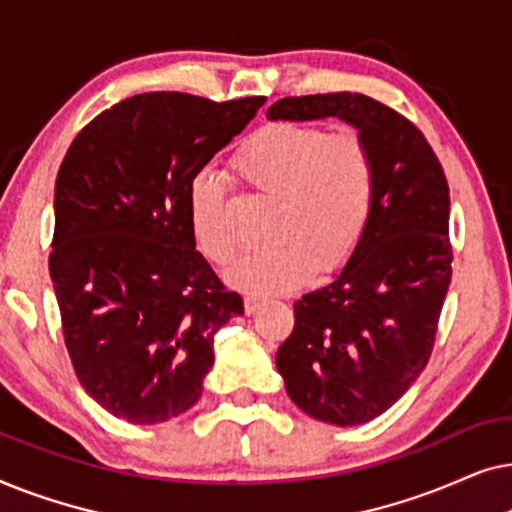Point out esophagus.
<instances>
[{
  "label": "esophagus",
  "mask_w": 512,
  "mask_h": 512,
  "mask_svg": "<svg viewBox=\"0 0 512 512\" xmlns=\"http://www.w3.org/2000/svg\"><path fill=\"white\" fill-rule=\"evenodd\" d=\"M261 305H263V298H258V296L244 298V312H247V314H254Z\"/></svg>",
  "instance_id": "34e87169"
}]
</instances>
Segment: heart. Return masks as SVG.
<instances>
[{
    "label": "heart",
    "instance_id": "heart-1",
    "mask_svg": "<svg viewBox=\"0 0 512 512\" xmlns=\"http://www.w3.org/2000/svg\"><path fill=\"white\" fill-rule=\"evenodd\" d=\"M235 172L256 193L277 200V244L247 251L226 270L237 289L291 291L317 272H335L361 247L377 198V163L356 132L331 135L317 125L275 123L235 156ZM188 221L200 249L226 263L240 244L226 214V191L212 172L188 186Z\"/></svg>",
    "mask_w": 512,
    "mask_h": 512
}]
</instances>
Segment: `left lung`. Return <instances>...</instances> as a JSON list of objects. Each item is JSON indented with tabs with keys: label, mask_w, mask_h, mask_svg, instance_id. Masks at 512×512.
Returning a JSON list of instances; mask_svg holds the SVG:
<instances>
[{
	"label": "left lung",
	"mask_w": 512,
	"mask_h": 512,
	"mask_svg": "<svg viewBox=\"0 0 512 512\" xmlns=\"http://www.w3.org/2000/svg\"><path fill=\"white\" fill-rule=\"evenodd\" d=\"M324 118L368 142L375 209L347 265L293 303L296 324L277 349V370L305 415L356 426L387 412L429 361L452 279L450 193L422 132L373 97H284L268 109V121Z\"/></svg>",
	"instance_id": "1"
}]
</instances>
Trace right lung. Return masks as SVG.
<instances>
[{"label":"right lung","instance_id":"1","mask_svg":"<svg viewBox=\"0 0 512 512\" xmlns=\"http://www.w3.org/2000/svg\"><path fill=\"white\" fill-rule=\"evenodd\" d=\"M263 104L135 95L88 123L62 160L48 270L74 373L114 417L160 424L193 408L214 333L244 314L195 251L188 186Z\"/></svg>","mask_w":512,"mask_h":512}]
</instances>
